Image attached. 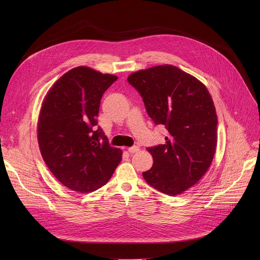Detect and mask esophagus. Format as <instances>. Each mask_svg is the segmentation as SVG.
I'll use <instances>...</instances> for the list:
<instances>
[{"instance_id": "obj_1", "label": "esophagus", "mask_w": 260, "mask_h": 260, "mask_svg": "<svg viewBox=\"0 0 260 260\" xmlns=\"http://www.w3.org/2000/svg\"><path fill=\"white\" fill-rule=\"evenodd\" d=\"M127 150H128L129 153H136V152L139 151V147L138 146H133V147H129Z\"/></svg>"}]
</instances>
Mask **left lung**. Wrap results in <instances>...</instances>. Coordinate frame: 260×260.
<instances>
[{
  "instance_id": "left-lung-1",
  "label": "left lung",
  "mask_w": 260,
  "mask_h": 260,
  "mask_svg": "<svg viewBox=\"0 0 260 260\" xmlns=\"http://www.w3.org/2000/svg\"><path fill=\"white\" fill-rule=\"evenodd\" d=\"M128 83L141 94L153 122L168 131L166 143L147 148L153 166L145 181L168 196H178L208 171L217 146V115L207 87L172 64L131 74Z\"/></svg>"
}]
</instances>
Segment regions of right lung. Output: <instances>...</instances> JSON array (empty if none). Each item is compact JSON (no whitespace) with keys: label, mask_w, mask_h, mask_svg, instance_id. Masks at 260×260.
<instances>
[{"label":"right lung","mask_w":260,"mask_h":260,"mask_svg":"<svg viewBox=\"0 0 260 260\" xmlns=\"http://www.w3.org/2000/svg\"><path fill=\"white\" fill-rule=\"evenodd\" d=\"M117 80L88 67L70 70L48 90L38 120V143L53 176L66 187L92 192L112 177L122 151L98 125L101 99Z\"/></svg>","instance_id":"1"}]
</instances>
